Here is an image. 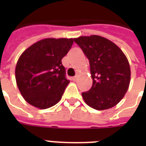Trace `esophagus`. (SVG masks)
Returning a JSON list of instances; mask_svg holds the SVG:
<instances>
[{
    "instance_id": "1",
    "label": "esophagus",
    "mask_w": 146,
    "mask_h": 146,
    "mask_svg": "<svg viewBox=\"0 0 146 146\" xmlns=\"http://www.w3.org/2000/svg\"><path fill=\"white\" fill-rule=\"evenodd\" d=\"M77 78H78V74H76L75 76H73V81H76V80H77Z\"/></svg>"
}]
</instances>
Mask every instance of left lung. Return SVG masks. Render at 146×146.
Returning a JSON list of instances; mask_svg holds the SVG:
<instances>
[{
	"label": "left lung",
	"instance_id": "left-lung-1",
	"mask_svg": "<svg viewBox=\"0 0 146 146\" xmlns=\"http://www.w3.org/2000/svg\"><path fill=\"white\" fill-rule=\"evenodd\" d=\"M89 60L92 86L82 92L85 102L96 110L113 108L122 99L129 88L130 67L120 48L98 35L74 38Z\"/></svg>",
	"mask_w": 146,
	"mask_h": 146
}]
</instances>
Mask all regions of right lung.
<instances>
[{"instance_id":"obj_1","label":"right lung","mask_w":146,"mask_h":146,"mask_svg":"<svg viewBox=\"0 0 146 146\" xmlns=\"http://www.w3.org/2000/svg\"><path fill=\"white\" fill-rule=\"evenodd\" d=\"M73 43V38H45L22 54L15 75L19 92L29 104L46 109L60 100L70 82L61 60Z\"/></svg>"}]
</instances>
